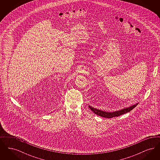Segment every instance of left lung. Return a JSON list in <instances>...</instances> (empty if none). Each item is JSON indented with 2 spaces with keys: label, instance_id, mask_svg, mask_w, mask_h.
Segmentation results:
<instances>
[{
  "label": "left lung",
  "instance_id": "8db88e82",
  "mask_svg": "<svg viewBox=\"0 0 160 160\" xmlns=\"http://www.w3.org/2000/svg\"><path fill=\"white\" fill-rule=\"evenodd\" d=\"M137 104H136L133 105L132 106L129 107H128V108H123V109H122L121 110L114 112H106L100 110H98V109L93 108V107H92L90 106H89V108L91 110L93 113H95V114H97L98 116H100L103 117V118H113V117L119 116H121L122 114H125V113H127L129 112L131 110H132L134 107H136Z\"/></svg>",
  "mask_w": 160,
  "mask_h": 160
}]
</instances>
